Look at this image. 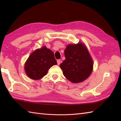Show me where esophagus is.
Returning a JSON list of instances; mask_svg holds the SVG:
<instances>
[{
    "label": "esophagus",
    "mask_w": 121,
    "mask_h": 121,
    "mask_svg": "<svg viewBox=\"0 0 121 121\" xmlns=\"http://www.w3.org/2000/svg\"><path fill=\"white\" fill-rule=\"evenodd\" d=\"M61 63V60L60 59H58V60H57V64L58 65H59Z\"/></svg>",
    "instance_id": "obj_1"
}]
</instances>
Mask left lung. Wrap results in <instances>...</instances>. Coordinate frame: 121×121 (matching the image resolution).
Listing matches in <instances>:
<instances>
[{
  "instance_id": "8db88e82",
  "label": "left lung",
  "mask_w": 121,
  "mask_h": 121,
  "mask_svg": "<svg viewBox=\"0 0 121 121\" xmlns=\"http://www.w3.org/2000/svg\"><path fill=\"white\" fill-rule=\"evenodd\" d=\"M65 59L60 66L65 78L73 83H80L91 75L92 60L86 46L82 43L69 45L65 50Z\"/></svg>"
}]
</instances>
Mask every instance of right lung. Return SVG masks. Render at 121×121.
Returning a JSON list of instances; mask_svg holds the SVG:
<instances>
[{"instance_id": "1", "label": "right lung", "mask_w": 121, "mask_h": 121, "mask_svg": "<svg viewBox=\"0 0 121 121\" xmlns=\"http://www.w3.org/2000/svg\"><path fill=\"white\" fill-rule=\"evenodd\" d=\"M56 65L53 52L44 46L30 56L25 63V70L30 78L36 80L46 75L49 69Z\"/></svg>"}]
</instances>
